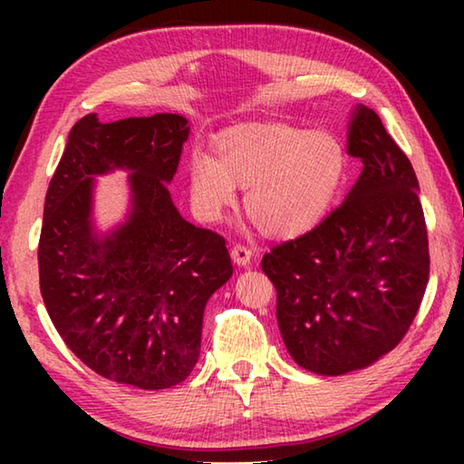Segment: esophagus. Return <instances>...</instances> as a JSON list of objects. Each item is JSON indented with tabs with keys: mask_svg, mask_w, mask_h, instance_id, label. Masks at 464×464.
Here are the masks:
<instances>
[{
	"mask_svg": "<svg viewBox=\"0 0 464 464\" xmlns=\"http://www.w3.org/2000/svg\"><path fill=\"white\" fill-rule=\"evenodd\" d=\"M251 249L247 246H241V243H235L231 249V257L237 266H247L251 262Z\"/></svg>",
	"mask_w": 464,
	"mask_h": 464,
	"instance_id": "1",
	"label": "esophagus"
}]
</instances>
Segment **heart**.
<instances>
[{
	"instance_id": "1",
	"label": "heart",
	"mask_w": 464,
	"mask_h": 464,
	"mask_svg": "<svg viewBox=\"0 0 464 464\" xmlns=\"http://www.w3.org/2000/svg\"><path fill=\"white\" fill-rule=\"evenodd\" d=\"M215 157L188 161L190 198L204 221H217L246 186L243 207L270 237H295L311 229L332 204L345 174V151L327 130H303L276 122H249L215 139Z\"/></svg>"
}]
</instances>
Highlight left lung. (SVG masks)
<instances>
[{"label":"left lung","instance_id":"obj_1","mask_svg":"<svg viewBox=\"0 0 464 464\" xmlns=\"http://www.w3.org/2000/svg\"><path fill=\"white\" fill-rule=\"evenodd\" d=\"M348 153L364 168L345 200L262 257L288 354L325 376L360 371L395 348L430 278L418 178L374 110H354Z\"/></svg>","mask_w":464,"mask_h":464}]
</instances>
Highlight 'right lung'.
<instances>
[{
  "label": "right lung",
  "instance_id": "add662e5",
  "mask_svg": "<svg viewBox=\"0 0 464 464\" xmlns=\"http://www.w3.org/2000/svg\"><path fill=\"white\" fill-rule=\"evenodd\" d=\"M188 135L179 114L83 116L44 198L38 274L53 325L93 372L139 389H169L192 372L204 307L233 274L221 235L188 223L171 202ZM112 169L131 171V210L98 236L92 178Z\"/></svg>",
  "mask_w": 464,
  "mask_h": 464
}]
</instances>
